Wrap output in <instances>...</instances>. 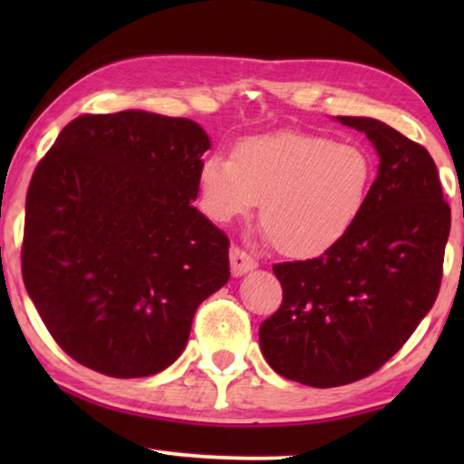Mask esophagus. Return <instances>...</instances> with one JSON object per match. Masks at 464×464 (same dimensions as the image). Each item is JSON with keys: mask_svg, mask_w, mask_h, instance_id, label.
Instances as JSON below:
<instances>
[{"mask_svg": "<svg viewBox=\"0 0 464 464\" xmlns=\"http://www.w3.org/2000/svg\"><path fill=\"white\" fill-rule=\"evenodd\" d=\"M256 268H257V262L249 256V253L238 249V246H232V249H230L232 276H243V275H246V272H251Z\"/></svg>", "mask_w": 464, "mask_h": 464, "instance_id": "obj_1", "label": "esophagus"}]
</instances>
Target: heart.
<instances>
[{
	"mask_svg": "<svg viewBox=\"0 0 464 464\" xmlns=\"http://www.w3.org/2000/svg\"><path fill=\"white\" fill-rule=\"evenodd\" d=\"M372 181L365 148L306 132L246 137L232 158L211 154L198 170L208 218L230 224L264 198V237L291 257H316L338 245L363 213Z\"/></svg>",
	"mask_w": 464,
	"mask_h": 464,
	"instance_id": "1",
	"label": "heart"
}]
</instances>
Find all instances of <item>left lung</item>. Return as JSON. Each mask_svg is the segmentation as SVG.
Wrapping results in <instances>:
<instances>
[{
    "mask_svg": "<svg viewBox=\"0 0 464 464\" xmlns=\"http://www.w3.org/2000/svg\"><path fill=\"white\" fill-rule=\"evenodd\" d=\"M378 151L357 224L306 262L276 264L283 304L259 325L264 359L316 389L357 382L401 348L440 294L450 207L422 145L373 118L338 116Z\"/></svg>",
    "mask_w": 464,
    "mask_h": 464,
    "instance_id": "obj_1",
    "label": "left lung"
}]
</instances>
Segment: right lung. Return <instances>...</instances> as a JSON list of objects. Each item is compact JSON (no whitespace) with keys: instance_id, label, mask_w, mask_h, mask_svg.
Wrapping results in <instances>:
<instances>
[{"instance_id":"add662e5","label":"right lung","mask_w":464,"mask_h":464,"mask_svg":"<svg viewBox=\"0 0 464 464\" xmlns=\"http://www.w3.org/2000/svg\"><path fill=\"white\" fill-rule=\"evenodd\" d=\"M211 139L143 110L80 116L31 177L23 281L78 363L111 378L167 370L196 308L230 278V240L192 205Z\"/></svg>"}]
</instances>
